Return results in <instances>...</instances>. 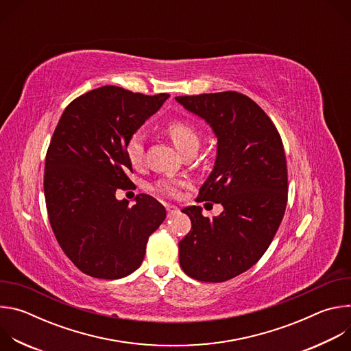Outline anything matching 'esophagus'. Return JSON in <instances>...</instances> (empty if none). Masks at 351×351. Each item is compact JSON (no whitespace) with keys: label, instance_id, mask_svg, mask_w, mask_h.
Returning <instances> with one entry per match:
<instances>
[{"label":"esophagus","instance_id":"34e87169","mask_svg":"<svg viewBox=\"0 0 351 351\" xmlns=\"http://www.w3.org/2000/svg\"><path fill=\"white\" fill-rule=\"evenodd\" d=\"M179 213V208L176 207V206H167V214H168V217H172V215H175V214H178Z\"/></svg>","mask_w":351,"mask_h":351}]
</instances>
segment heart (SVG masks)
Segmentation results:
<instances>
[{
    "label": "heart",
    "instance_id": "heart-1",
    "mask_svg": "<svg viewBox=\"0 0 351 351\" xmlns=\"http://www.w3.org/2000/svg\"><path fill=\"white\" fill-rule=\"evenodd\" d=\"M165 132L178 147L179 152L184 154L189 149L197 148L199 138L195 126L183 118H173L165 123ZM144 138L140 132L132 133L123 145V153L126 160L133 168H138L144 158ZM184 183L178 179H161L154 184V190L167 197H176L179 195L180 187Z\"/></svg>",
    "mask_w": 351,
    "mask_h": 351
}]
</instances>
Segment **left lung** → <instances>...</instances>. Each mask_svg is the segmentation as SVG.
Listing matches in <instances>:
<instances>
[{"label":"left lung","instance_id":"left-lung-1","mask_svg":"<svg viewBox=\"0 0 351 351\" xmlns=\"http://www.w3.org/2000/svg\"><path fill=\"white\" fill-rule=\"evenodd\" d=\"M204 118L218 137L214 171L195 202L221 203L219 217L182 210L191 221L179 241V263L199 282H226L252 268L267 252L287 204V165L280 134L252 98L237 91L175 97Z\"/></svg>","mask_w":351,"mask_h":351}]
</instances>
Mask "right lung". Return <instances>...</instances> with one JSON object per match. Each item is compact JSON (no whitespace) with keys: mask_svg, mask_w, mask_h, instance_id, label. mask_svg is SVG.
<instances>
[{"mask_svg":"<svg viewBox=\"0 0 351 351\" xmlns=\"http://www.w3.org/2000/svg\"><path fill=\"white\" fill-rule=\"evenodd\" d=\"M168 97L98 87L75 98L54 130L45 154L47 214L62 252L88 276L119 279L136 271L167 217L152 195H136L130 207L115 191L133 183L126 138Z\"/></svg>","mask_w":351,"mask_h":351,"instance_id":"add662e5","label":"right lung"}]
</instances>
